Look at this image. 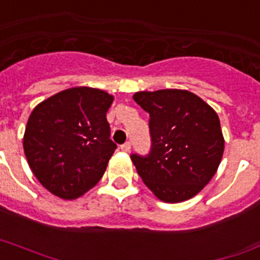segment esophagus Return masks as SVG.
Returning <instances> with one entry per match:
<instances>
[{
    "label": "esophagus",
    "mask_w": 260,
    "mask_h": 260,
    "mask_svg": "<svg viewBox=\"0 0 260 260\" xmlns=\"http://www.w3.org/2000/svg\"><path fill=\"white\" fill-rule=\"evenodd\" d=\"M120 149L123 150V152H130V149H132V144L130 142H124L123 145H120Z\"/></svg>",
    "instance_id": "34e87169"
}]
</instances>
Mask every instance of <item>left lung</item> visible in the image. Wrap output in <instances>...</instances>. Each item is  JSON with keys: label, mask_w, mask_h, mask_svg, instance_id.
<instances>
[{"label": "left lung", "mask_w": 260, "mask_h": 260, "mask_svg": "<svg viewBox=\"0 0 260 260\" xmlns=\"http://www.w3.org/2000/svg\"><path fill=\"white\" fill-rule=\"evenodd\" d=\"M133 99L150 116V153L132 154L145 186L167 203L195 197L212 180L224 154L217 112L186 89L142 90Z\"/></svg>", "instance_id": "8db88e82"}]
</instances>
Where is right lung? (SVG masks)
Here are the masks:
<instances>
[{
  "label": "right lung",
  "instance_id": "obj_1",
  "mask_svg": "<svg viewBox=\"0 0 260 260\" xmlns=\"http://www.w3.org/2000/svg\"><path fill=\"white\" fill-rule=\"evenodd\" d=\"M112 102L104 90L74 86L32 110L24 153L40 184L58 198H78L103 178L116 149L106 118Z\"/></svg>",
  "mask_w": 260,
  "mask_h": 260
}]
</instances>
